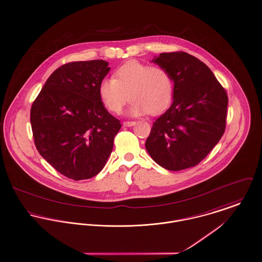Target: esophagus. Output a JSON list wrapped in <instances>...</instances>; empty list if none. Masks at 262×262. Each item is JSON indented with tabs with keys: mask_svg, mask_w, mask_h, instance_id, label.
I'll list each match as a JSON object with an SVG mask.
<instances>
[{
	"mask_svg": "<svg viewBox=\"0 0 262 262\" xmlns=\"http://www.w3.org/2000/svg\"><path fill=\"white\" fill-rule=\"evenodd\" d=\"M135 124H136V122H134V121H125V122H123L124 127H132Z\"/></svg>",
	"mask_w": 262,
	"mask_h": 262,
	"instance_id": "34e87169",
	"label": "esophagus"
}]
</instances>
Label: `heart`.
<instances>
[{
    "instance_id": "heart-1",
    "label": "heart",
    "mask_w": 262,
    "mask_h": 262,
    "mask_svg": "<svg viewBox=\"0 0 262 262\" xmlns=\"http://www.w3.org/2000/svg\"><path fill=\"white\" fill-rule=\"evenodd\" d=\"M174 93L173 78L165 68L129 61L119 67L114 78H105L99 85V95L105 107L120 113L132 99L128 115H158L170 106Z\"/></svg>"
}]
</instances>
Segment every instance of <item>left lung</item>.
Returning <instances> with one entry per match:
<instances>
[{
  "label": "left lung",
  "instance_id": "obj_1",
  "mask_svg": "<svg viewBox=\"0 0 262 262\" xmlns=\"http://www.w3.org/2000/svg\"><path fill=\"white\" fill-rule=\"evenodd\" d=\"M152 62L170 72L174 93L170 108L153 123L146 150L167 170L195 166L224 133L226 91L202 61L185 52L161 53Z\"/></svg>",
  "mask_w": 262,
  "mask_h": 262
}]
</instances>
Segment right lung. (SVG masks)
I'll return each instance as SVG.
<instances>
[{
	"label": "right lung",
	"mask_w": 262,
	"mask_h": 262,
	"mask_svg": "<svg viewBox=\"0 0 262 262\" xmlns=\"http://www.w3.org/2000/svg\"><path fill=\"white\" fill-rule=\"evenodd\" d=\"M109 71L103 60L65 64L51 74L32 105L37 150L70 179H89L103 169L121 128L99 95Z\"/></svg>",
	"instance_id": "right-lung-1"
}]
</instances>
